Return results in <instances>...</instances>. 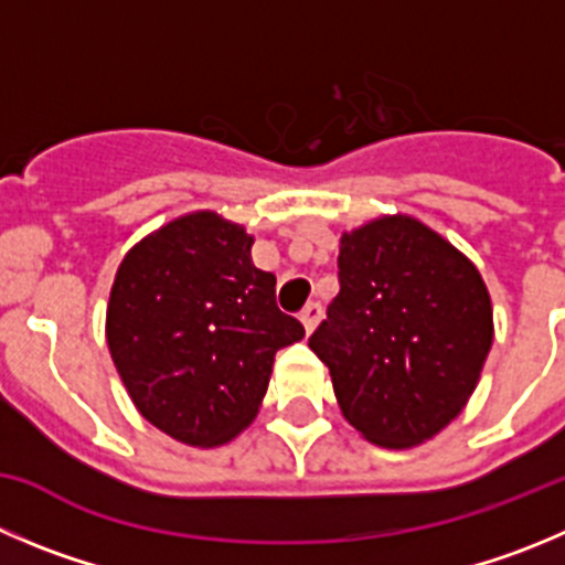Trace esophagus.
Instances as JSON below:
<instances>
[{
	"label": "esophagus",
	"instance_id": "esophagus-1",
	"mask_svg": "<svg viewBox=\"0 0 565 565\" xmlns=\"http://www.w3.org/2000/svg\"><path fill=\"white\" fill-rule=\"evenodd\" d=\"M320 318H323V307H320V303H307V307H303V312H300V323H303V329H307V334H312L315 331V326L320 323Z\"/></svg>",
	"mask_w": 565,
	"mask_h": 565
}]
</instances>
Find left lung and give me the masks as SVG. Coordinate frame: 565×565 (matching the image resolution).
<instances>
[{
  "label": "left lung",
  "instance_id": "left-lung-1",
  "mask_svg": "<svg viewBox=\"0 0 565 565\" xmlns=\"http://www.w3.org/2000/svg\"><path fill=\"white\" fill-rule=\"evenodd\" d=\"M340 292L309 348L342 418L382 449L431 440L466 409L493 345L477 265L409 214L340 236Z\"/></svg>",
  "mask_w": 565,
  "mask_h": 565
}]
</instances>
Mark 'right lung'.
I'll return each instance as SVG.
<instances>
[{"label": "right lung", "mask_w": 565, "mask_h": 565, "mask_svg": "<svg viewBox=\"0 0 565 565\" xmlns=\"http://www.w3.org/2000/svg\"><path fill=\"white\" fill-rule=\"evenodd\" d=\"M250 247L245 225L192 211L136 242L110 287L105 340L130 402L198 449L253 424L276 351L303 340Z\"/></svg>", "instance_id": "1"}]
</instances>
